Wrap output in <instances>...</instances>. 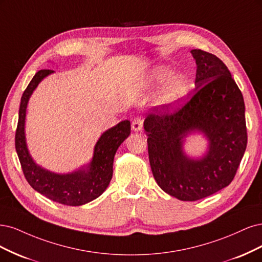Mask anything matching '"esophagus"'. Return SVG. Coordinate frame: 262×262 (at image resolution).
I'll list each match as a JSON object with an SVG mask.
<instances>
[{
	"mask_svg": "<svg viewBox=\"0 0 262 262\" xmlns=\"http://www.w3.org/2000/svg\"><path fill=\"white\" fill-rule=\"evenodd\" d=\"M142 125H143L142 117L137 116V117H135V119H134V121L132 123V127H133V129L135 132H138V130H140L142 128Z\"/></svg>",
	"mask_w": 262,
	"mask_h": 262,
	"instance_id": "34e87169",
	"label": "esophagus"
}]
</instances>
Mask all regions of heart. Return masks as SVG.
Segmentation results:
<instances>
[{"instance_id": "obj_1", "label": "heart", "mask_w": 262, "mask_h": 262, "mask_svg": "<svg viewBox=\"0 0 262 262\" xmlns=\"http://www.w3.org/2000/svg\"><path fill=\"white\" fill-rule=\"evenodd\" d=\"M174 72L166 66H160L154 72L152 79L158 85L167 82L164 89L162 101L165 104H174L181 101L188 91V80L185 76H176L173 77Z\"/></svg>"}]
</instances>
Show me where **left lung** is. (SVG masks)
Returning <instances> with one entry per match:
<instances>
[{"mask_svg": "<svg viewBox=\"0 0 262 262\" xmlns=\"http://www.w3.org/2000/svg\"><path fill=\"white\" fill-rule=\"evenodd\" d=\"M195 89L174 104L156 106L146 117L149 162L155 180L168 195L196 201L229 186L247 147L242 91L214 54L191 50ZM198 129L210 141L208 155L192 162L181 151L185 136Z\"/></svg>", "mask_w": 262, "mask_h": 262, "instance_id": "left-lung-1", "label": "left lung"}]
</instances>
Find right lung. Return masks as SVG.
<instances>
[{
    "label": "right lung",
    "mask_w": 262,
    "mask_h": 262,
    "mask_svg": "<svg viewBox=\"0 0 262 262\" xmlns=\"http://www.w3.org/2000/svg\"><path fill=\"white\" fill-rule=\"evenodd\" d=\"M51 70H40L29 82L21 96L17 128L15 133V148L21 170L30 186L47 198L66 206H81L98 198L102 193L113 174V160L117 148L130 134V122L123 121L106 130L95 147L94 159L88 171L58 175L43 170L30 158L25 141V117L29 97L38 83Z\"/></svg>",
    "instance_id": "right-lung-1"
}]
</instances>
